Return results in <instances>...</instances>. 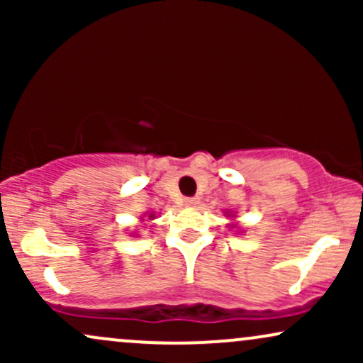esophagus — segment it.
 I'll return each mask as SVG.
<instances>
[{"instance_id": "34e87169", "label": "esophagus", "mask_w": 363, "mask_h": 363, "mask_svg": "<svg viewBox=\"0 0 363 363\" xmlns=\"http://www.w3.org/2000/svg\"><path fill=\"white\" fill-rule=\"evenodd\" d=\"M198 203H199V198H196V196H194V198H186L184 199V205L186 206H196V205H198Z\"/></svg>"}]
</instances>
